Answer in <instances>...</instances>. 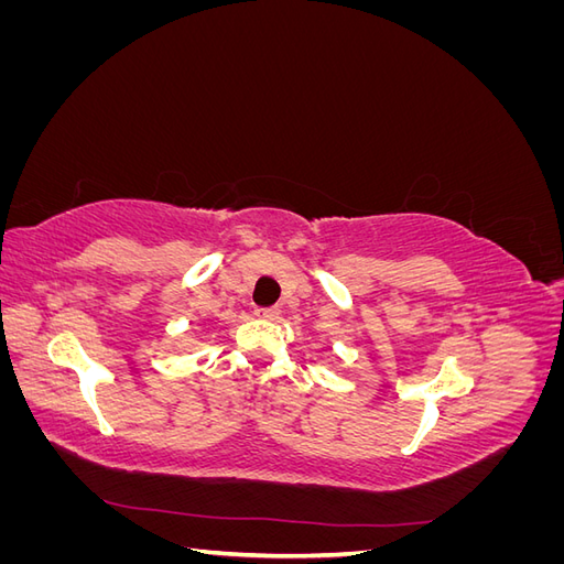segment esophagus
<instances>
[{
	"instance_id": "1",
	"label": "esophagus",
	"mask_w": 564,
	"mask_h": 564,
	"mask_svg": "<svg viewBox=\"0 0 564 564\" xmlns=\"http://www.w3.org/2000/svg\"><path fill=\"white\" fill-rule=\"evenodd\" d=\"M253 315L261 317V319H278V317H280V311H278V308H256Z\"/></svg>"
}]
</instances>
